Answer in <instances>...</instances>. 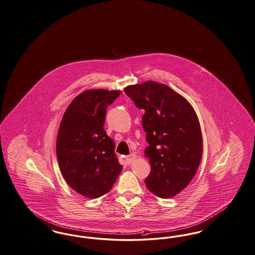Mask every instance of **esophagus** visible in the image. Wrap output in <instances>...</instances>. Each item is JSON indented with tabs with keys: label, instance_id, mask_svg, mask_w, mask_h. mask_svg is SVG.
<instances>
[{
	"label": "esophagus",
	"instance_id": "34e87169",
	"mask_svg": "<svg viewBox=\"0 0 255 255\" xmlns=\"http://www.w3.org/2000/svg\"><path fill=\"white\" fill-rule=\"evenodd\" d=\"M134 159H135V154H134V153H130L129 155L126 156V161H127L128 163H132V162L134 161Z\"/></svg>",
	"mask_w": 255,
	"mask_h": 255
}]
</instances>
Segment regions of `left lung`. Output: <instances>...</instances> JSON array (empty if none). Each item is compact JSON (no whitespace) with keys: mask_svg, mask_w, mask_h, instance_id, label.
Wrapping results in <instances>:
<instances>
[{"mask_svg":"<svg viewBox=\"0 0 255 255\" xmlns=\"http://www.w3.org/2000/svg\"><path fill=\"white\" fill-rule=\"evenodd\" d=\"M124 92L145 111L142 126L149 143L145 153L151 164L146 186L158 197H173L191 182L201 160L197 116L182 96L165 84L149 81L127 86Z\"/></svg>","mask_w":255,"mask_h":255,"instance_id":"obj_1","label":"left lung"}]
</instances>
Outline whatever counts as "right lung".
<instances>
[{"label":"right lung","mask_w":255,"mask_h":255,"mask_svg":"<svg viewBox=\"0 0 255 255\" xmlns=\"http://www.w3.org/2000/svg\"><path fill=\"white\" fill-rule=\"evenodd\" d=\"M120 91L88 90L77 96L63 115L57 137V158L65 181L88 198L107 194L123 170L115 142L103 125L106 109Z\"/></svg>","instance_id":"1"}]
</instances>
